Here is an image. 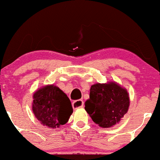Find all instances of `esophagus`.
I'll return each instance as SVG.
<instances>
[{"label": "esophagus", "mask_w": 160, "mask_h": 160, "mask_svg": "<svg viewBox=\"0 0 160 160\" xmlns=\"http://www.w3.org/2000/svg\"><path fill=\"white\" fill-rule=\"evenodd\" d=\"M83 106H84V102L83 100H75L72 102V107H73L74 109H76L78 108H82Z\"/></svg>", "instance_id": "1"}]
</instances>
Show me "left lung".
Listing matches in <instances>:
<instances>
[{
  "label": "left lung",
  "instance_id": "8db88e82",
  "mask_svg": "<svg viewBox=\"0 0 160 160\" xmlns=\"http://www.w3.org/2000/svg\"><path fill=\"white\" fill-rule=\"evenodd\" d=\"M129 102L128 92L119 85L98 83L91 87L85 109L96 124L109 128L120 122L126 114Z\"/></svg>",
  "mask_w": 160,
  "mask_h": 160
}]
</instances>
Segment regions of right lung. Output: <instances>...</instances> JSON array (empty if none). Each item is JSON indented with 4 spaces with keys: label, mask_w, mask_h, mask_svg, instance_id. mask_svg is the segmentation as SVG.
<instances>
[{
    "label": "right lung",
    "mask_w": 160,
    "mask_h": 160,
    "mask_svg": "<svg viewBox=\"0 0 160 160\" xmlns=\"http://www.w3.org/2000/svg\"><path fill=\"white\" fill-rule=\"evenodd\" d=\"M32 110L37 119L52 128L68 122L73 112L71 101L58 87L47 86L40 88L33 96Z\"/></svg>",
    "instance_id": "1"
}]
</instances>
